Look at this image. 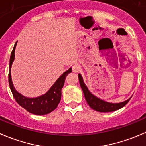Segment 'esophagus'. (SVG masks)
I'll return each instance as SVG.
<instances>
[{
	"instance_id": "obj_1",
	"label": "esophagus",
	"mask_w": 146,
	"mask_h": 146,
	"mask_svg": "<svg viewBox=\"0 0 146 146\" xmlns=\"http://www.w3.org/2000/svg\"><path fill=\"white\" fill-rule=\"evenodd\" d=\"M73 71L74 73H79L80 71V67L77 65H75L73 66Z\"/></svg>"
}]
</instances>
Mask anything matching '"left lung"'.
<instances>
[{"label": "left lung", "instance_id": "8db88e82", "mask_svg": "<svg viewBox=\"0 0 146 146\" xmlns=\"http://www.w3.org/2000/svg\"><path fill=\"white\" fill-rule=\"evenodd\" d=\"M78 76L80 87H81L83 93H84V96L86 100V102L89 105V106L92 109L95 110V111L101 113L112 112V111H117V110L121 109V108L125 106L128 103V102L130 100V99L131 98V97L128 100H125V101L118 103H109V102H106L105 100H101V99L96 97V96H95L94 95L90 93V90H88L87 86L84 83V81H83V77H82L81 75L79 73Z\"/></svg>", "mask_w": 146, "mask_h": 146}]
</instances>
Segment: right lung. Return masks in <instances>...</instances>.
<instances>
[{"label": "right lung", "mask_w": 146, "mask_h": 146, "mask_svg": "<svg viewBox=\"0 0 146 146\" xmlns=\"http://www.w3.org/2000/svg\"><path fill=\"white\" fill-rule=\"evenodd\" d=\"M16 45L17 42L11 52L8 74V81L13 96L17 103L31 113L38 115L50 113L54 111L60 103L61 98V90L64 85L66 76L72 72V68H70L68 70L64 72L45 94L35 98L25 97L15 90L11 78V66L15 59V50Z\"/></svg>", "instance_id": "add662e5"}]
</instances>
